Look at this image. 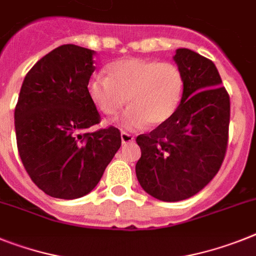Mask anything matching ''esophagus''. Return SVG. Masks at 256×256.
<instances>
[{
  "label": "esophagus",
  "mask_w": 256,
  "mask_h": 256,
  "mask_svg": "<svg viewBox=\"0 0 256 256\" xmlns=\"http://www.w3.org/2000/svg\"><path fill=\"white\" fill-rule=\"evenodd\" d=\"M121 140H122V144H128V143H132L134 140V136L132 134H128V132H121Z\"/></svg>",
  "instance_id": "1"
}]
</instances>
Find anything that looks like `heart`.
<instances>
[{
  "label": "heart",
  "mask_w": 256,
  "mask_h": 256,
  "mask_svg": "<svg viewBox=\"0 0 256 256\" xmlns=\"http://www.w3.org/2000/svg\"><path fill=\"white\" fill-rule=\"evenodd\" d=\"M96 74L87 83L88 96L105 116L117 114L130 104L116 124L128 132L146 124L158 126L177 110L184 94V75L172 62L122 58Z\"/></svg>",
  "instance_id": "b5f03b06"
}]
</instances>
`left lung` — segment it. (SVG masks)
I'll return each instance as SVG.
<instances>
[{
    "label": "left lung",
    "instance_id": "left-lung-1",
    "mask_svg": "<svg viewBox=\"0 0 256 256\" xmlns=\"http://www.w3.org/2000/svg\"><path fill=\"white\" fill-rule=\"evenodd\" d=\"M173 60L184 75L181 102L165 124L136 138V178L162 202L188 199L212 181L224 161L230 120V100L214 62L186 48Z\"/></svg>",
    "mask_w": 256,
    "mask_h": 256
}]
</instances>
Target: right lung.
Segmentation results:
<instances>
[{
    "label": "right lung",
    "instance_id": "right-lung-1",
    "mask_svg": "<svg viewBox=\"0 0 256 256\" xmlns=\"http://www.w3.org/2000/svg\"><path fill=\"white\" fill-rule=\"evenodd\" d=\"M95 53L61 45L36 62L20 88L14 113L19 156L49 196L91 192L121 147V132L113 126L83 132L102 121L87 92Z\"/></svg>",
    "mask_w": 256,
    "mask_h": 256
}]
</instances>
